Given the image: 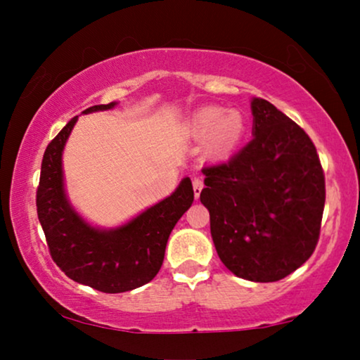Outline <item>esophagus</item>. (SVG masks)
<instances>
[{"label": "esophagus", "instance_id": "1", "mask_svg": "<svg viewBox=\"0 0 360 360\" xmlns=\"http://www.w3.org/2000/svg\"><path fill=\"white\" fill-rule=\"evenodd\" d=\"M191 184H193V190H195V198L198 200L200 198V193H201V190H203V179H201V176H193V179H191Z\"/></svg>", "mask_w": 360, "mask_h": 360}]
</instances>
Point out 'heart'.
Masks as SVG:
<instances>
[{
  "label": "heart",
  "instance_id": "1",
  "mask_svg": "<svg viewBox=\"0 0 360 360\" xmlns=\"http://www.w3.org/2000/svg\"><path fill=\"white\" fill-rule=\"evenodd\" d=\"M190 134L196 139L210 136L208 150L214 155H223L240 141L244 132V120L238 111L226 112L223 108H201L188 121Z\"/></svg>",
  "mask_w": 360,
  "mask_h": 360
}]
</instances>
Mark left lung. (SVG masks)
Segmentation results:
<instances>
[{
  "mask_svg": "<svg viewBox=\"0 0 360 360\" xmlns=\"http://www.w3.org/2000/svg\"><path fill=\"white\" fill-rule=\"evenodd\" d=\"M250 108L254 137L229 160L203 167L200 200L221 262L250 282H277L316 249L326 185L307 132L267 100Z\"/></svg>",
  "mask_w": 360,
  "mask_h": 360,
  "instance_id": "obj_1",
  "label": "left lung"
}]
</instances>
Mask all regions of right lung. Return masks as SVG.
<instances>
[{
	"label": "right lung",
	"mask_w": 360,
	"mask_h": 360,
	"mask_svg": "<svg viewBox=\"0 0 360 360\" xmlns=\"http://www.w3.org/2000/svg\"><path fill=\"white\" fill-rule=\"evenodd\" d=\"M115 105H96L83 112ZM75 122L77 116L44 152L36 206L49 252L62 272L78 283L105 293L129 292L149 283L160 270L172 229L193 203V186L190 179H184L169 198L121 228H91L72 210L63 191L62 150Z\"/></svg>",
	"instance_id": "obj_1"
}]
</instances>
